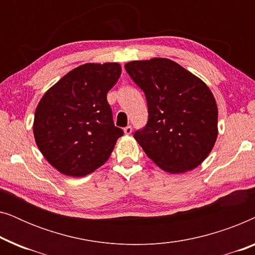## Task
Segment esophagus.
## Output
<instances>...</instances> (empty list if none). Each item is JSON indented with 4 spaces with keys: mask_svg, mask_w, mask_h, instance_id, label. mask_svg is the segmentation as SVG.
<instances>
[{
    "mask_svg": "<svg viewBox=\"0 0 255 255\" xmlns=\"http://www.w3.org/2000/svg\"><path fill=\"white\" fill-rule=\"evenodd\" d=\"M124 133L125 134H131L132 133V127H131V125H128L127 128H124Z\"/></svg>",
    "mask_w": 255,
    "mask_h": 255,
    "instance_id": "34e87169",
    "label": "esophagus"
}]
</instances>
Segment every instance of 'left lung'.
Wrapping results in <instances>:
<instances>
[{"label": "left lung", "mask_w": 255, "mask_h": 255, "mask_svg": "<svg viewBox=\"0 0 255 255\" xmlns=\"http://www.w3.org/2000/svg\"><path fill=\"white\" fill-rule=\"evenodd\" d=\"M125 69L147 101V124L133 134L146 155L172 174L200 166L218 135V109L209 87L166 58L130 61Z\"/></svg>", "instance_id": "obj_1"}]
</instances>
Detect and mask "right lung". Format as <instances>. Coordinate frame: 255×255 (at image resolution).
<instances>
[{"label": "right lung", "mask_w": 255, "mask_h": 255, "mask_svg": "<svg viewBox=\"0 0 255 255\" xmlns=\"http://www.w3.org/2000/svg\"><path fill=\"white\" fill-rule=\"evenodd\" d=\"M121 73L117 62H89L68 72L41 97L34 113V140L61 174L93 173L107 162L123 135L107 101Z\"/></svg>", "instance_id": "1"}]
</instances>
